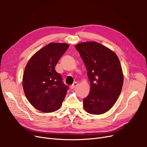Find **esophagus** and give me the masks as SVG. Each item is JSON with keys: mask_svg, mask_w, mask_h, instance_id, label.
Returning a JSON list of instances; mask_svg holds the SVG:
<instances>
[{"mask_svg": "<svg viewBox=\"0 0 147 147\" xmlns=\"http://www.w3.org/2000/svg\"><path fill=\"white\" fill-rule=\"evenodd\" d=\"M77 85H78V83H77V82H75V83H73L72 85H71V86H70V90H74V89L75 87H76Z\"/></svg>", "mask_w": 147, "mask_h": 147, "instance_id": "34e87169", "label": "esophagus"}]
</instances>
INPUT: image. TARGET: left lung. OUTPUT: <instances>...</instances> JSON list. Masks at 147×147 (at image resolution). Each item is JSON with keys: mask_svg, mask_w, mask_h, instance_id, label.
<instances>
[{"mask_svg": "<svg viewBox=\"0 0 147 147\" xmlns=\"http://www.w3.org/2000/svg\"><path fill=\"white\" fill-rule=\"evenodd\" d=\"M87 69L90 92L83 99L84 109L92 115L103 114L116 102L121 92L123 74L117 55L96 42L78 43L75 47Z\"/></svg>", "mask_w": 147, "mask_h": 147, "instance_id": "8db88e82", "label": "left lung"}]
</instances>
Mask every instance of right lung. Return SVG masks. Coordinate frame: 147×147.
I'll use <instances>...</instances> for the list:
<instances>
[{
	"label": "right lung",
	"mask_w": 147,
	"mask_h": 147,
	"mask_svg": "<svg viewBox=\"0 0 147 147\" xmlns=\"http://www.w3.org/2000/svg\"><path fill=\"white\" fill-rule=\"evenodd\" d=\"M69 47L66 43H49L34 54L26 66L23 77L25 95L41 112L56 111L65 98L69 88L55 67Z\"/></svg>",
	"instance_id": "right-lung-1"
}]
</instances>
